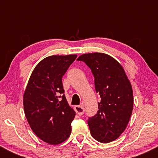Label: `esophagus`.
<instances>
[{"label": "esophagus", "instance_id": "esophagus-1", "mask_svg": "<svg viewBox=\"0 0 158 158\" xmlns=\"http://www.w3.org/2000/svg\"><path fill=\"white\" fill-rule=\"evenodd\" d=\"M74 109L79 116H81L85 112V108L83 106H76L74 107Z\"/></svg>", "mask_w": 158, "mask_h": 158}]
</instances>
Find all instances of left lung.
Wrapping results in <instances>:
<instances>
[{
  "instance_id": "left-lung-1",
  "label": "left lung",
  "mask_w": 158,
  "mask_h": 158,
  "mask_svg": "<svg viewBox=\"0 0 158 158\" xmlns=\"http://www.w3.org/2000/svg\"><path fill=\"white\" fill-rule=\"evenodd\" d=\"M91 70L95 88L100 95L97 114L88 119L92 137L100 143L117 139L129 122L134 106L133 90L120 63L103 52L82 54L78 58Z\"/></svg>"
}]
</instances>
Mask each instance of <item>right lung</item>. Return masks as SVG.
Masks as SVG:
<instances>
[{
  "instance_id": "obj_1",
  "label": "right lung",
  "mask_w": 158,
  "mask_h": 158,
  "mask_svg": "<svg viewBox=\"0 0 158 158\" xmlns=\"http://www.w3.org/2000/svg\"><path fill=\"white\" fill-rule=\"evenodd\" d=\"M77 55L48 56L35 66L23 97L29 125L41 140L60 144L70 137L76 113L63 94L61 78Z\"/></svg>"
}]
</instances>
